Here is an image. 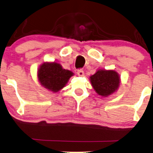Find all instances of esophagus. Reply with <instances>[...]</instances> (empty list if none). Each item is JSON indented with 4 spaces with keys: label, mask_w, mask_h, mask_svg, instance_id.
<instances>
[{
    "label": "esophagus",
    "mask_w": 153,
    "mask_h": 153,
    "mask_svg": "<svg viewBox=\"0 0 153 153\" xmlns=\"http://www.w3.org/2000/svg\"><path fill=\"white\" fill-rule=\"evenodd\" d=\"M77 74H78V76L82 77L84 75V72L82 70V69H78V70L77 71Z\"/></svg>",
    "instance_id": "34e87169"
}]
</instances>
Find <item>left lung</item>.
I'll return each mask as SVG.
<instances>
[{
  "label": "left lung",
  "instance_id": "8db88e82",
  "mask_svg": "<svg viewBox=\"0 0 153 153\" xmlns=\"http://www.w3.org/2000/svg\"><path fill=\"white\" fill-rule=\"evenodd\" d=\"M89 78L95 92L103 97H107L116 92L121 82L119 75L115 70L99 69Z\"/></svg>",
  "mask_w": 153,
  "mask_h": 153
}]
</instances>
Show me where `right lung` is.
<instances>
[{"label": "right lung", "instance_id": "obj_1", "mask_svg": "<svg viewBox=\"0 0 153 153\" xmlns=\"http://www.w3.org/2000/svg\"><path fill=\"white\" fill-rule=\"evenodd\" d=\"M73 75V72L63 69L56 62L43 63L38 70V78L41 85L53 92L63 89Z\"/></svg>", "mask_w": 153, "mask_h": 153}]
</instances>
